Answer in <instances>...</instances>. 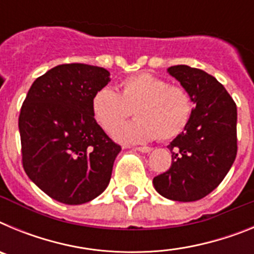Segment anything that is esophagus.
Returning a JSON list of instances; mask_svg holds the SVG:
<instances>
[{
  "label": "esophagus",
  "instance_id": "esophagus-1",
  "mask_svg": "<svg viewBox=\"0 0 254 254\" xmlns=\"http://www.w3.org/2000/svg\"><path fill=\"white\" fill-rule=\"evenodd\" d=\"M134 150H137V151H140V152H150V151H152V147L137 146V147H134Z\"/></svg>",
  "mask_w": 254,
  "mask_h": 254
}]
</instances>
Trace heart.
Wrapping results in <instances>:
<instances>
[{
	"instance_id": "heart-1",
	"label": "heart",
	"mask_w": 254,
	"mask_h": 254,
	"mask_svg": "<svg viewBox=\"0 0 254 254\" xmlns=\"http://www.w3.org/2000/svg\"><path fill=\"white\" fill-rule=\"evenodd\" d=\"M134 111L136 120L121 125ZM94 120L104 131L113 132L117 141L146 142L158 137L170 140L186 128L193 113L190 91L170 85L152 73H138L121 82V94L112 87L96 91L91 100Z\"/></svg>"
}]
</instances>
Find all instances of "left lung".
<instances>
[{
	"instance_id": "1",
	"label": "left lung",
	"mask_w": 254,
	"mask_h": 254,
	"mask_svg": "<svg viewBox=\"0 0 254 254\" xmlns=\"http://www.w3.org/2000/svg\"><path fill=\"white\" fill-rule=\"evenodd\" d=\"M168 72L190 91L196 107L185 131L168 146L172 165L152 183L165 198L192 202L211 193L234 163L237 104L225 87L202 69L178 64Z\"/></svg>"
}]
</instances>
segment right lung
<instances>
[{
  "label": "right lung",
  "mask_w": 254,
  "mask_h": 254,
  "mask_svg": "<svg viewBox=\"0 0 254 254\" xmlns=\"http://www.w3.org/2000/svg\"><path fill=\"white\" fill-rule=\"evenodd\" d=\"M109 75L103 67L60 64L33 82L22 103V167L58 202H89L109 185L121 146L91 112L94 94L111 81Z\"/></svg>",
  "instance_id": "obj_1"
}]
</instances>
